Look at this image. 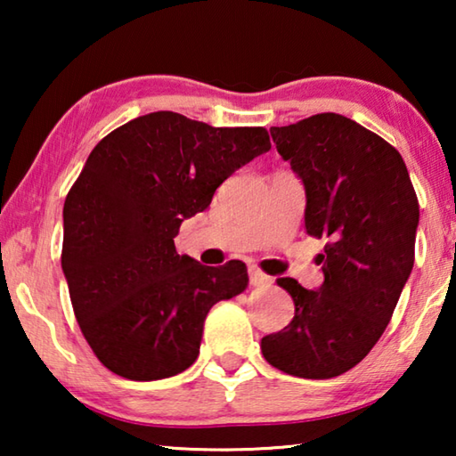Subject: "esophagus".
Segmentation results:
<instances>
[{"mask_svg": "<svg viewBox=\"0 0 456 456\" xmlns=\"http://www.w3.org/2000/svg\"><path fill=\"white\" fill-rule=\"evenodd\" d=\"M249 283L253 285V288H264V285L272 283V277L265 275L257 267H249Z\"/></svg>", "mask_w": 456, "mask_h": 456, "instance_id": "obj_1", "label": "esophagus"}]
</instances>
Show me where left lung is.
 Listing matches in <instances>:
<instances>
[{"label":"left lung","mask_w":456,"mask_h":456,"mask_svg":"<svg viewBox=\"0 0 456 456\" xmlns=\"http://www.w3.org/2000/svg\"><path fill=\"white\" fill-rule=\"evenodd\" d=\"M269 133L305 189L307 235L328 243L318 289L277 280L296 314L261 352L285 374L326 380L364 360L388 326L414 265L419 200L395 146L342 114Z\"/></svg>","instance_id":"obj_1"}]
</instances>
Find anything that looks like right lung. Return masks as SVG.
Returning a JSON list of instances; mask_svg holds the SVG:
<instances>
[{
  "label": "right lung",
  "mask_w": 456,
  "mask_h": 456,
  "mask_svg": "<svg viewBox=\"0 0 456 456\" xmlns=\"http://www.w3.org/2000/svg\"><path fill=\"white\" fill-rule=\"evenodd\" d=\"M272 149L261 126L215 128L160 110L100 141L64 203L61 272L96 358L136 382L181 374L199 356L211 307L247 288L243 261L179 256L184 219Z\"/></svg>",
  "instance_id": "1"
}]
</instances>
